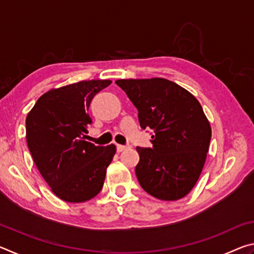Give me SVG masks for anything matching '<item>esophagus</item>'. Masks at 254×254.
<instances>
[{"label":"esophagus","instance_id":"1","mask_svg":"<svg viewBox=\"0 0 254 254\" xmlns=\"http://www.w3.org/2000/svg\"><path fill=\"white\" fill-rule=\"evenodd\" d=\"M128 147L127 145H122V144H117V150L119 152H122L123 150H126V149H127Z\"/></svg>","mask_w":254,"mask_h":254}]
</instances>
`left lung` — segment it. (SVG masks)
Masks as SVG:
<instances>
[{
	"label": "left lung",
	"instance_id": "8db88e82",
	"mask_svg": "<svg viewBox=\"0 0 254 254\" xmlns=\"http://www.w3.org/2000/svg\"><path fill=\"white\" fill-rule=\"evenodd\" d=\"M139 114L140 127L153 130L152 148H136L135 175L145 191L177 200L195 186L207 156L212 128L196 97L165 78L115 81Z\"/></svg>",
	"mask_w": 254,
	"mask_h": 254
}]
</instances>
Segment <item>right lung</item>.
I'll list each match as a JSON object with an SVG mask.
<instances>
[{
	"label": "right lung",
	"instance_id": "obj_1",
	"mask_svg": "<svg viewBox=\"0 0 254 254\" xmlns=\"http://www.w3.org/2000/svg\"><path fill=\"white\" fill-rule=\"evenodd\" d=\"M112 83L83 80L50 89L39 97L25 120L27 143L38 170L54 194L83 203L102 190L117 147L85 141L93 97Z\"/></svg>",
	"mask_w": 254,
	"mask_h": 254
}]
</instances>
